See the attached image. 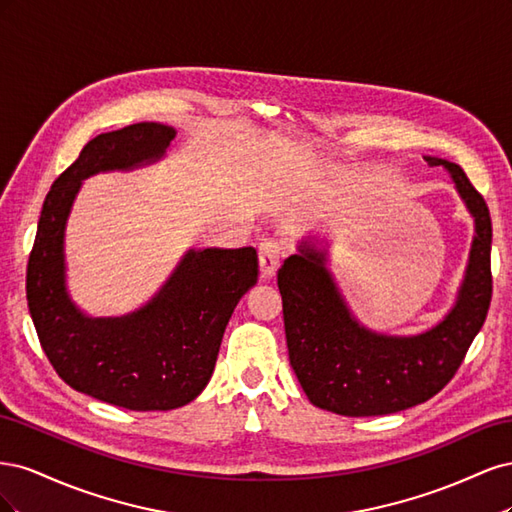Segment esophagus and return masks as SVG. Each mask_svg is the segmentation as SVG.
Wrapping results in <instances>:
<instances>
[{"instance_id":"obj_1","label":"esophagus","mask_w":512,"mask_h":512,"mask_svg":"<svg viewBox=\"0 0 512 512\" xmlns=\"http://www.w3.org/2000/svg\"><path fill=\"white\" fill-rule=\"evenodd\" d=\"M282 245L275 239H265L258 245V260H260V275L269 280V277L275 275L277 267L282 262Z\"/></svg>"}]
</instances>
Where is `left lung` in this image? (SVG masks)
<instances>
[{
  "instance_id": "obj_1",
  "label": "left lung",
  "mask_w": 512,
  "mask_h": 512,
  "mask_svg": "<svg viewBox=\"0 0 512 512\" xmlns=\"http://www.w3.org/2000/svg\"><path fill=\"white\" fill-rule=\"evenodd\" d=\"M442 166L474 218V239L455 305L431 329L386 335L354 318L327 267V247L301 241L277 271L288 356L307 399L342 416H380L423 404L451 382L491 303V218L463 168Z\"/></svg>"
}]
</instances>
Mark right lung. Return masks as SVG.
<instances>
[{"label":"right lung","instance_id":"obj_1","mask_svg":"<svg viewBox=\"0 0 512 512\" xmlns=\"http://www.w3.org/2000/svg\"><path fill=\"white\" fill-rule=\"evenodd\" d=\"M175 128L143 121L83 147L42 205L27 265V305L44 354L74 391L126 410L190 404L211 380L226 324L258 280L254 247L188 250L151 301L123 316L91 318L66 286V224L87 177L158 162Z\"/></svg>","mask_w":512,"mask_h":512}]
</instances>
